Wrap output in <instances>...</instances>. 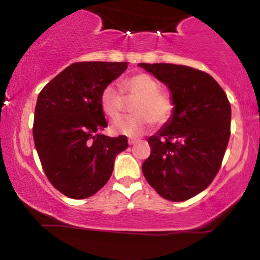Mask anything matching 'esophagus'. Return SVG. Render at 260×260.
<instances>
[{"instance_id":"1","label":"esophagus","mask_w":260,"mask_h":260,"mask_svg":"<svg viewBox=\"0 0 260 260\" xmlns=\"http://www.w3.org/2000/svg\"><path fill=\"white\" fill-rule=\"evenodd\" d=\"M137 142H138V139H134V138L128 139V144H129V145H134Z\"/></svg>"}]
</instances>
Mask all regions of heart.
<instances>
[{
	"mask_svg": "<svg viewBox=\"0 0 260 260\" xmlns=\"http://www.w3.org/2000/svg\"><path fill=\"white\" fill-rule=\"evenodd\" d=\"M123 90L131 99H136L134 115L113 122L112 131L115 133L129 137L142 136L153 127L154 122L162 124L171 117L174 103L168 94L160 91L159 82L150 74L139 73L128 78L123 83ZM123 104V91L116 83H110L101 91V109L111 120H116L121 115Z\"/></svg>",
	"mask_w": 260,
	"mask_h": 260,
	"instance_id": "1",
	"label": "heart"
}]
</instances>
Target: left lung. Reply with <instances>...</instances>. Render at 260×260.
<instances>
[{
	"label": "left lung",
	"instance_id": "1",
	"mask_svg": "<svg viewBox=\"0 0 260 260\" xmlns=\"http://www.w3.org/2000/svg\"><path fill=\"white\" fill-rule=\"evenodd\" d=\"M138 66L168 86L174 103L171 117L148 138L151 154L143 174L162 198L187 201L219 171L230 139L231 106L208 73L182 64Z\"/></svg>",
	"mask_w": 260,
	"mask_h": 260
}]
</instances>
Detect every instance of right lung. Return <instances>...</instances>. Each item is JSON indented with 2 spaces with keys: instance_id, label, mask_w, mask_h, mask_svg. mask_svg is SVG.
I'll return each mask as SVG.
<instances>
[{
  "instance_id": "1",
  "label": "right lung",
  "mask_w": 260,
  "mask_h": 260,
  "mask_svg": "<svg viewBox=\"0 0 260 260\" xmlns=\"http://www.w3.org/2000/svg\"><path fill=\"white\" fill-rule=\"evenodd\" d=\"M128 62H78L40 91L34 115L35 148L44 172L62 194L89 198L111 177L113 162L128 148L127 137L111 138L100 105L101 91Z\"/></svg>"
}]
</instances>
